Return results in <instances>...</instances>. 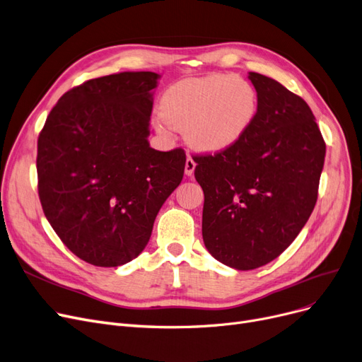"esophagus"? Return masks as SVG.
Here are the masks:
<instances>
[{
	"instance_id": "1",
	"label": "esophagus",
	"mask_w": 362,
	"mask_h": 362,
	"mask_svg": "<svg viewBox=\"0 0 362 362\" xmlns=\"http://www.w3.org/2000/svg\"><path fill=\"white\" fill-rule=\"evenodd\" d=\"M195 167H197L195 161L191 158V156H187L186 164H185V175L186 176H192L194 171H195Z\"/></svg>"
}]
</instances>
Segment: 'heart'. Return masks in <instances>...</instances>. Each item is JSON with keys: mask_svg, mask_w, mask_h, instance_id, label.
I'll use <instances>...</instances> for the list:
<instances>
[{"mask_svg": "<svg viewBox=\"0 0 362 362\" xmlns=\"http://www.w3.org/2000/svg\"><path fill=\"white\" fill-rule=\"evenodd\" d=\"M257 112L259 96L253 84L232 74H211L168 87L155 127L163 134L185 130L191 148L217 153L240 142Z\"/></svg>", "mask_w": 362, "mask_h": 362, "instance_id": "1", "label": "heart"}]
</instances>
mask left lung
I'll return each instance as SVG.
<instances>
[{
  "instance_id": "1",
  "label": "left lung",
  "mask_w": 362,
  "mask_h": 362,
  "mask_svg": "<svg viewBox=\"0 0 362 362\" xmlns=\"http://www.w3.org/2000/svg\"><path fill=\"white\" fill-rule=\"evenodd\" d=\"M248 80L259 112L232 148L195 156L204 191L202 240L229 268L250 271L276 259L315 207L325 144L308 103L257 72Z\"/></svg>"
}]
</instances>
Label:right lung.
<instances>
[{"label":"right lung","mask_w":362,"mask_h":362,"mask_svg":"<svg viewBox=\"0 0 362 362\" xmlns=\"http://www.w3.org/2000/svg\"><path fill=\"white\" fill-rule=\"evenodd\" d=\"M160 74L94 78L59 99L38 137V194L75 256L115 268L145 250L155 217L183 179V149L151 148Z\"/></svg>","instance_id":"1"}]
</instances>
